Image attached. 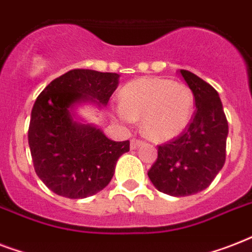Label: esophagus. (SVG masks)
I'll return each instance as SVG.
<instances>
[{
  "label": "esophagus",
  "mask_w": 252,
  "mask_h": 252,
  "mask_svg": "<svg viewBox=\"0 0 252 252\" xmlns=\"http://www.w3.org/2000/svg\"><path fill=\"white\" fill-rule=\"evenodd\" d=\"M144 144V141L142 140H138V138H132L130 140V149L134 150V149H137L138 146L142 145Z\"/></svg>",
  "instance_id": "34e87169"
}]
</instances>
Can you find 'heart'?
Listing matches in <instances>:
<instances>
[{
	"label": "heart",
	"mask_w": 252,
	"mask_h": 252,
	"mask_svg": "<svg viewBox=\"0 0 252 252\" xmlns=\"http://www.w3.org/2000/svg\"><path fill=\"white\" fill-rule=\"evenodd\" d=\"M193 112V94L182 82L166 78H140L124 86L115 118L132 123L141 118L144 133L152 140H168L182 133Z\"/></svg>",
	"instance_id": "heart-1"
}]
</instances>
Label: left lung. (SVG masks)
Listing matches in <instances>:
<instances>
[{
    "label": "left lung",
    "mask_w": 252,
    "mask_h": 252,
    "mask_svg": "<svg viewBox=\"0 0 252 252\" xmlns=\"http://www.w3.org/2000/svg\"><path fill=\"white\" fill-rule=\"evenodd\" d=\"M180 76L195 98V114L183 133L158 146V158L148 176L158 191L189 196L203 191L225 165L227 120L219 93L193 73Z\"/></svg>",
    "instance_id": "8db88e82"
}]
</instances>
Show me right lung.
I'll list each match as a JSON object with an SVG mask.
<instances>
[{
  "mask_svg": "<svg viewBox=\"0 0 252 252\" xmlns=\"http://www.w3.org/2000/svg\"><path fill=\"white\" fill-rule=\"evenodd\" d=\"M119 74L73 69L53 80L35 100L29 145L36 175L55 193L85 199L110 183L129 141H112L95 126L77 120L81 103L106 106L119 85Z\"/></svg>",
  "mask_w": 252,
  "mask_h": 252,
  "instance_id": "obj_1",
  "label": "right lung"
}]
</instances>
